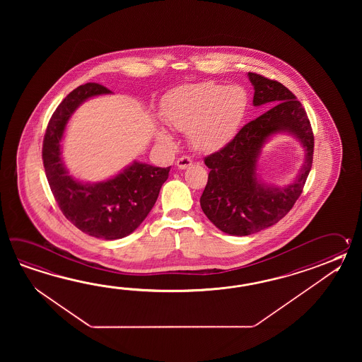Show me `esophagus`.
<instances>
[{"instance_id":"obj_1","label":"esophagus","mask_w":362,"mask_h":362,"mask_svg":"<svg viewBox=\"0 0 362 362\" xmlns=\"http://www.w3.org/2000/svg\"><path fill=\"white\" fill-rule=\"evenodd\" d=\"M176 164H177L180 170H186L187 167H190L192 164V158L190 156H181Z\"/></svg>"}]
</instances>
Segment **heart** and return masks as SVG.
Instances as JSON below:
<instances>
[{"instance_id":"heart-1","label":"heart","mask_w":362,"mask_h":362,"mask_svg":"<svg viewBox=\"0 0 362 362\" xmlns=\"http://www.w3.org/2000/svg\"><path fill=\"white\" fill-rule=\"evenodd\" d=\"M246 111L247 94L243 88L206 81L172 93L163 106L162 117L172 129L186 132L195 150L212 153L234 139ZM156 139L165 145L173 142L164 129L156 131Z\"/></svg>"}]
</instances>
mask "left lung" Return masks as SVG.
Instances as JSON below:
<instances>
[{
  "label": "left lung",
  "instance_id": "1",
  "mask_svg": "<svg viewBox=\"0 0 362 362\" xmlns=\"http://www.w3.org/2000/svg\"><path fill=\"white\" fill-rule=\"evenodd\" d=\"M254 85V106L272 105L247 123L230 142L208 155V182L200 207L209 221L230 235H250L284 218L300 197L313 162L315 137L307 112L285 85L248 72ZM290 132L300 139L306 159L297 180L284 188L264 185L257 177V160L273 134Z\"/></svg>",
  "mask_w": 362,
  "mask_h": 362
}]
</instances>
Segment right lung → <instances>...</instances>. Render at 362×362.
Here are the masks:
<instances>
[{"mask_svg":"<svg viewBox=\"0 0 362 362\" xmlns=\"http://www.w3.org/2000/svg\"><path fill=\"white\" fill-rule=\"evenodd\" d=\"M108 93L102 85L88 83L62 100L47 124L42 160L49 186L66 218L92 237L112 240L129 235L146 218L170 167L133 162L115 177L95 184L69 176L61 158V141L69 117L88 98Z\"/></svg>","mask_w":362,"mask_h":362,"instance_id":"add662e5","label":"right lung"}]
</instances>
